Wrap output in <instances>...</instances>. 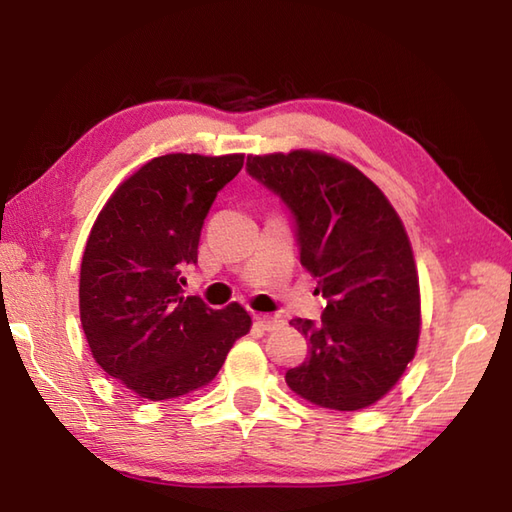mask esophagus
Returning a JSON list of instances; mask_svg holds the SVG:
<instances>
[{"label":"esophagus","mask_w":512,"mask_h":512,"mask_svg":"<svg viewBox=\"0 0 512 512\" xmlns=\"http://www.w3.org/2000/svg\"><path fill=\"white\" fill-rule=\"evenodd\" d=\"M255 323L259 325V328H264L266 332H273L284 325L281 317H270V314H255Z\"/></svg>","instance_id":"34e87169"}]
</instances>
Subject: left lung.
Returning <instances> with one entry per match:
<instances>
[{"label": "left lung", "instance_id": "8db88e82", "mask_svg": "<svg viewBox=\"0 0 512 512\" xmlns=\"http://www.w3.org/2000/svg\"><path fill=\"white\" fill-rule=\"evenodd\" d=\"M246 171L286 204L301 264L328 301L319 323L290 321L306 334L308 358L288 369V387L328 409L374 405L398 383L420 334L405 226L372 180L332 156H248Z\"/></svg>", "mask_w": 512, "mask_h": 512}]
</instances>
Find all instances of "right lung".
<instances>
[{"mask_svg":"<svg viewBox=\"0 0 512 512\" xmlns=\"http://www.w3.org/2000/svg\"><path fill=\"white\" fill-rule=\"evenodd\" d=\"M242 165V154L154 158L114 191L92 226L81 325L96 363L140 398L169 400L211 383L253 325L237 303L213 310L182 297L204 217Z\"/></svg>","mask_w":512,"mask_h":512,"instance_id":"obj_1","label":"right lung"}]
</instances>
